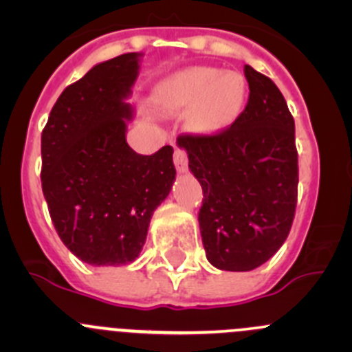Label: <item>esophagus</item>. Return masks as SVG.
<instances>
[{
  "label": "esophagus",
  "instance_id": "1",
  "mask_svg": "<svg viewBox=\"0 0 352 352\" xmlns=\"http://www.w3.org/2000/svg\"><path fill=\"white\" fill-rule=\"evenodd\" d=\"M173 163H175V168L179 173H186L189 168V160H187V153L180 148H175V153H173Z\"/></svg>",
  "mask_w": 352,
  "mask_h": 352
}]
</instances>
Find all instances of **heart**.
I'll list each match as a JSON object with an SVG mask.
<instances>
[{"label": "heart", "mask_w": 352, "mask_h": 352, "mask_svg": "<svg viewBox=\"0 0 352 352\" xmlns=\"http://www.w3.org/2000/svg\"><path fill=\"white\" fill-rule=\"evenodd\" d=\"M247 81L236 71L192 66L166 76L156 87V104L166 113L187 112V124L201 134L228 129L242 113Z\"/></svg>", "instance_id": "b5f03b06"}]
</instances>
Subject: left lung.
I'll list each match as a JSON object with an SVG mask.
<instances>
[{
  "instance_id": "1",
  "label": "left lung",
  "mask_w": 352,
  "mask_h": 352,
  "mask_svg": "<svg viewBox=\"0 0 352 352\" xmlns=\"http://www.w3.org/2000/svg\"><path fill=\"white\" fill-rule=\"evenodd\" d=\"M250 95L239 119L212 136H179L202 187L199 228L206 257L245 272L281 248L294 218L298 153L294 120L271 78L245 65Z\"/></svg>"
}]
</instances>
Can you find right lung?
I'll use <instances>...</instances> for the list:
<instances>
[{
	"mask_svg": "<svg viewBox=\"0 0 352 352\" xmlns=\"http://www.w3.org/2000/svg\"><path fill=\"white\" fill-rule=\"evenodd\" d=\"M141 52L98 63L69 85L42 131V192L63 243L90 265L140 257L155 209L175 180L173 148L138 155L127 122Z\"/></svg>",
	"mask_w": 352,
	"mask_h": 352,
	"instance_id": "obj_1",
	"label": "right lung"
}]
</instances>
